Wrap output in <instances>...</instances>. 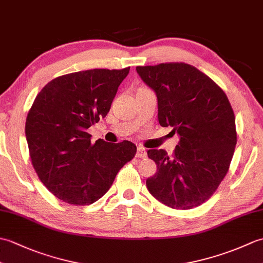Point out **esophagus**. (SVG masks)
<instances>
[{
  "instance_id": "obj_1",
  "label": "esophagus",
  "mask_w": 263,
  "mask_h": 263,
  "mask_svg": "<svg viewBox=\"0 0 263 263\" xmlns=\"http://www.w3.org/2000/svg\"><path fill=\"white\" fill-rule=\"evenodd\" d=\"M137 157L138 158H146L147 157V152L146 149L142 148V147H138L137 149Z\"/></svg>"
}]
</instances>
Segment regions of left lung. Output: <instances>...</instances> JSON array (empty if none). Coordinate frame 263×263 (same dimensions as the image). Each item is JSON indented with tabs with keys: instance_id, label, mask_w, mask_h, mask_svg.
<instances>
[{
	"instance_id": "obj_1",
	"label": "left lung",
	"mask_w": 263,
	"mask_h": 263,
	"mask_svg": "<svg viewBox=\"0 0 263 263\" xmlns=\"http://www.w3.org/2000/svg\"><path fill=\"white\" fill-rule=\"evenodd\" d=\"M137 72L156 92L159 124L180 138L172 156L148 150L157 165L146 181L148 191L173 209L195 208L214 194L230 168L237 141L230 100L208 76L185 63L137 66Z\"/></svg>"
}]
</instances>
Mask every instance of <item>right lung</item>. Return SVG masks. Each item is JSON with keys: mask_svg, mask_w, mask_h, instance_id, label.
<instances>
[{"mask_svg": "<svg viewBox=\"0 0 263 263\" xmlns=\"http://www.w3.org/2000/svg\"><path fill=\"white\" fill-rule=\"evenodd\" d=\"M130 68L93 69L55 78L26 120V139L39 180L64 202L86 205L108 191L137 153L130 141L91 143L87 128L107 115Z\"/></svg>", "mask_w": 263, "mask_h": 263, "instance_id": "add662e5", "label": "right lung"}]
</instances>
